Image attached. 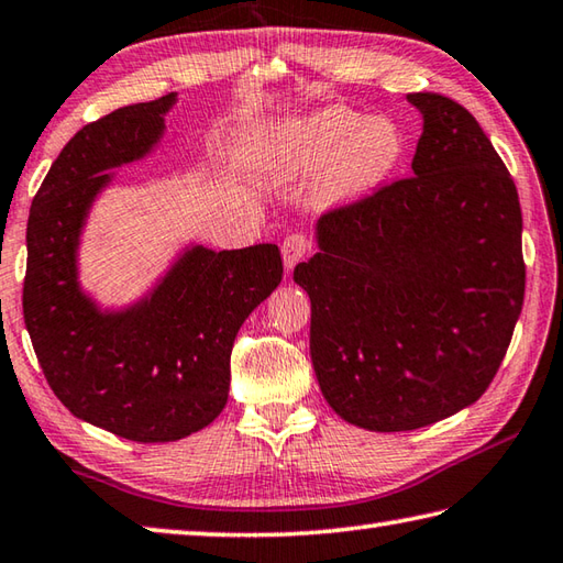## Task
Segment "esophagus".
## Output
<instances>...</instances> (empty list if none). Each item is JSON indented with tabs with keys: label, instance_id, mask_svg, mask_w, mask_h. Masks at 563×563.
<instances>
[{
	"label": "esophagus",
	"instance_id": "esophagus-1",
	"mask_svg": "<svg viewBox=\"0 0 563 563\" xmlns=\"http://www.w3.org/2000/svg\"><path fill=\"white\" fill-rule=\"evenodd\" d=\"M309 252H311L309 240H306L303 235H299V232H296V235L284 238V242H282V260H284L286 272H291L296 264H299Z\"/></svg>",
	"mask_w": 563,
	"mask_h": 563
}]
</instances>
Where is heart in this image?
<instances>
[{"mask_svg": "<svg viewBox=\"0 0 563 563\" xmlns=\"http://www.w3.org/2000/svg\"><path fill=\"white\" fill-rule=\"evenodd\" d=\"M245 150L260 181L291 186L316 174V203L343 208L373 194L395 172L405 136L387 117H360L343 104H328L294 120L254 126Z\"/></svg>", "mask_w": 563, "mask_h": 563, "instance_id": "b5f03b06", "label": "heart"}]
</instances>
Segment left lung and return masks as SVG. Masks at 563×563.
I'll return each mask as SVG.
<instances>
[{"label": "left lung", "mask_w": 563, "mask_h": 563, "mask_svg": "<svg viewBox=\"0 0 563 563\" xmlns=\"http://www.w3.org/2000/svg\"><path fill=\"white\" fill-rule=\"evenodd\" d=\"M423 130L409 178L316 222L296 264L311 363L338 417L413 431L483 397L525 301L522 210L475 117L411 92Z\"/></svg>", "instance_id": "obj_1"}]
</instances>
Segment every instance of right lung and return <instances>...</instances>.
Here are the masks:
<instances>
[{"instance_id": "obj_1", "label": "right lung", "mask_w": 563, "mask_h": 563, "mask_svg": "<svg viewBox=\"0 0 563 563\" xmlns=\"http://www.w3.org/2000/svg\"><path fill=\"white\" fill-rule=\"evenodd\" d=\"M176 92L104 114L63 146L26 225L24 323L48 385L73 417L140 443L178 441L228 401L230 353L245 318L282 282L277 245H186L158 282L122 309L82 291L85 220L112 168L150 156Z\"/></svg>"}]
</instances>
